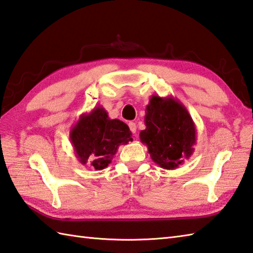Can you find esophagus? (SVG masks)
Returning a JSON list of instances; mask_svg holds the SVG:
<instances>
[{"instance_id": "34e87169", "label": "esophagus", "mask_w": 253, "mask_h": 253, "mask_svg": "<svg viewBox=\"0 0 253 253\" xmlns=\"http://www.w3.org/2000/svg\"><path fill=\"white\" fill-rule=\"evenodd\" d=\"M128 126H130V130L133 134L136 133V123L135 122H130L128 123Z\"/></svg>"}]
</instances>
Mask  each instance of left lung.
<instances>
[{"label":"left lung","instance_id":"left-lung-1","mask_svg":"<svg viewBox=\"0 0 253 253\" xmlns=\"http://www.w3.org/2000/svg\"><path fill=\"white\" fill-rule=\"evenodd\" d=\"M145 126L140 133L141 142L159 167L173 170L191 157L197 144V127L177 98L153 95L146 106Z\"/></svg>","mask_w":253,"mask_h":253}]
</instances>
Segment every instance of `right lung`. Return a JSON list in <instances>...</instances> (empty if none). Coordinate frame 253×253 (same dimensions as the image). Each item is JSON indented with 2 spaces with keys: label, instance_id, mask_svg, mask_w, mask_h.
<instances>
[{
  "label": "right lung",
  "instance_id": "right-lung-1",
  "mask_svg": "<svg viewBox=\"0 0 253 253\" xmlns=\"http://www.w3.org/2000/svg\"><path fill=\"white\" fill-rule=\"evenodd\" d=\"M130 128L118 119H110L101 106L83 113L70 131L76 158L96 170L105 169L120 145L132 142Z\"/></svg>",
  "mask_w": 253,
  "mask_h": 253
}]
</instances>
